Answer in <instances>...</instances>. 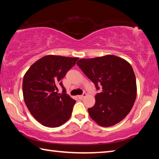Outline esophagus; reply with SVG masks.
Masks as SVG:
<instances>
[{"instance_id": "obj_1", "label": "esophagus", "mask_w": 159, "mask_h": 159, "mask_svg": "<svg viewBox=\"0 0 159 159\" xmlns=\"http://www.w3.org/2000/svg\"><path fill=\"white\" fill-rule=\"evenodd\" d=\"M86 95H87V94H86L85 93H83V95H79V98L80 99H83V98H85Z\"/></svg>"}]
</instances>
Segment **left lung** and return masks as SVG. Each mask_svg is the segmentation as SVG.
<instances>
[{
    "label": "left lung",
    "instance_id": "obj_1",
    "mask_svg": "<svg viewBox=\"0 0 159 159\" xmlns=\"http://www.w3.org/2000/svg\"><path fill=\"white\" fill-rule=\"evenodd\" d=\"M77 64L97 90L101 89L95 95V105L88 109L90 116L103 127L121 121L133 108L137 96L133 67L123 59L110 55L81 59Z\"/></svg>",
    "mask_w": 159,
    "mask_h": 159
}]
</instances>
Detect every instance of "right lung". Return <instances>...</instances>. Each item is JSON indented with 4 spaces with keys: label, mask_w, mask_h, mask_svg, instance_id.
I'll return each instance as SVG.
<instances>
[{
    "label": "right lung",
    "mask_w": 159,
    "mask_h": 159,
    "mask_svg": "<svg viewBox=\"0 0 159 159\" xmlns=\"http://www.w3.org/2000/svg\"><path fill=\"white\" fill-rule=\"evenodd\" d=\"M78 60L45 56L32 64L24 76L22 90L26 105L44 126L59 127L71 117L76 101L66 93L61 79ZM59 86L63 88L61 93H58Z\"/></svg>",
    "instance_id": "add662e5"
}]
</instances>
